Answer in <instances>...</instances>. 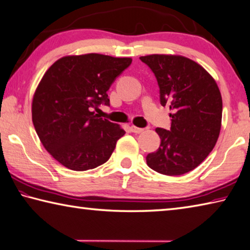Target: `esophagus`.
I'll return each mask as SVG.
<instances>
[{
	"label": "esophagus",
	"instance_id": "34e87169",
	"mask_svg": "<svg viewBox=\"0 0 250 250\" xmlns=\"http://www.w3.org/2000/svg\"><path fill=\"white\" fill-rule=\"evenodd\" d=\"M131 131H132V132H134V133H141V132H143L144 129L143 128H138V126H135V125H131Z\"/></svg>",
	"mask_w": 250,
	"mask_h": 250
}]
</instances>
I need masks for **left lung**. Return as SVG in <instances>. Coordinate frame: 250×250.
<instances>
[{"label": "left lung", "instance_id": "left-lung-1", "mask_svg": "<svg viewBox=\"0 0 250 250\" xmlns=\"http://www.w3.org/2000/svg\"><path fill=\"white\" fill-rule=\"evenodd\" d=\"M140 60L155 75L161 105L172 110L170 129H156L161 145L147 154L146 164L163 175H184L206 160L219 138L220 89L212 76L188 58L151 54Z\"/></svg>", "mask_w": 250, "mask_h": 250}]
</instances>
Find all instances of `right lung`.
<instances>
[{
    "instance_id": "add662e5",
    "label": "right lung",
    "mask_w": 250,
    "mask_h": 250,
    "mask_svg": "<svg viewBox=\"0 0 250 250\" xmlns=\"http://www.w3.org/2000/svg\"><path fill=\"white\" fill-rule=\"evenodd\" d=\"M130 58L98 53L59 59L33 99V124L44 148L66 168L83 171L109 160L125 131L93 109L109 106L107 90L130 66Z\"/></svg>"
}]
</instances>
